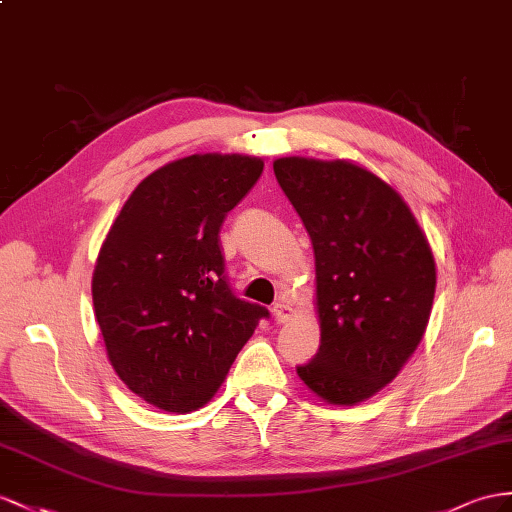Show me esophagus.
Returning a JSON list of instances; mask_svg holds the SVG:
<instances>
[{"mask_svg": "<svg viewBox=\"0 0 512 512\" xmlns=\"http://www.w3.org/2000/svg\"><path fill=\"white\" fill-rule=\"evenodd\" d=\"M272 313H274V320H277L279 324H285V322H290L294 318V309L287 305V303H283V300H279V303H274Z\"/></svg>", "mask_w": 512, "mask_h": 512, "instance_id": "1", "label": "esophagus"}]
</instances>
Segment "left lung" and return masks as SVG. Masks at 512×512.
<instances>
[{
    "instance_id": "left-lung-1",
    "label": "left lung",
    "mask_w": 512,
    "mask_h": 512,
    "mask_svg": "<svg viewBox=\"0 0 512 512\" xmlns=\"http://www.w3.org/2000/svg\"><path fill=\"white\" fill-rule=\"evenodd\" d=\"M279 186L316 255L320 348L296 374L352 406L398 376L422 342L437 287L426 233L402 196L348 160L279 157Z\"/></svg>"
}]
</instances>
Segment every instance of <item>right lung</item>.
Listing matches in <instances>:
<instances>
[{
  "mask_svg": "<svg viewBox=\"0 0 512 512\" xmlns=\"http://www.w3.org/2000/svg\"><path fill=\"white\" fill-rule=\"evenodd\" d=\"M264 160L196 153L144 177L101 244L95 318L108 361L147 404L190 413L214 398L268 309L235 298L218 233Z\"/></svg>",
  "mask_w": 512,
  "mask_h": 512,
  "instance_id": "right-lung-1",
  "label": "right lung"
}]
</instances>
